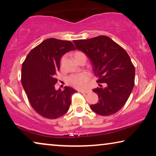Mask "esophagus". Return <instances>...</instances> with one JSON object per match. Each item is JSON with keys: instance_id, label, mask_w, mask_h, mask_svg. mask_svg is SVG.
I'll use <instances>...</instances> for the list:
<instances>
[{"instance_id": "1", "label": "esophagus", "mask_w": 156, "mask_h": 156, "mask_svg": "<svg viewBox=\"0 0 156 156\" xmlns=\"http://www.w3.org/2000/svg\"><path fill=\"white\" fill-rule=\"evenodd\" d=\"M80 92H81L82 94H88L89 92H91L90 90H81L80 91Z\"/></svg>"}]
</instances>
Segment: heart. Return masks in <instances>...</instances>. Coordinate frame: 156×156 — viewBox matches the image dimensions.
Instances as JSON below:
<instances>
[{
  "mask_svg": "<svg viewBox=\"0 0 156 156\" xmlns=\"http://www.w3.org/2000/svg\"><path fill=\"white\" fill-rule=\"evenodd\" d=\"M81 57H85V55L82 52L77 51L74 53V57L76 59L80 58ZM90 75L87 72H81V73L71 74V75L68 76L67 82L68 84L71 85L74 88L76 89H82L85 87L87 82L89 80Z\"/></svg>",
  "mask_w": 156,
  "mask_h": 156,
  "instance_id": "obj_1",
  "label": "heart"
}]
</instances>
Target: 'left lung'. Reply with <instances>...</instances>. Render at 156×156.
Instances as JSON below:
<instances>
[{
  "mask_svg": "<svg viewBox=\"0 0 156 156\" xmlns=\"http://www.w3.org/2000/svg\"><path fill=\"white\" fill-rule=\"evenodd\" d=\"M73 42L77 50L89 57L94 73L99 78V87L93 89L99 102L91 105V109L101 116L119 112L129 99L135 80V67L126 51L104 35Z\"/></svg>",
  "mask_w": 156,
  "mask_h": 156,
  "instance_id": "obj_1",
  "label": "left lung"
}]
</instances>
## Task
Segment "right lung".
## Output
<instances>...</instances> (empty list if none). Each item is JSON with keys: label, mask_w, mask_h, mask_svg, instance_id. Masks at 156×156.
<instances>
[{"label": "right lung", "mask_w": 156, "mask_h": 156, "mask_svg": "<svg viewBox=\"0 0 156 156\" xmlns=\"http://www.w3.org/2000/svg\"><path fill=\"white\" fill-rule=\"evenodd\" d=\"M75 49L68 40L49 38L34 48L23 62V89L32 107L44 118H59L69 110L72 96L76 91L69 87H65L63 91L56 90L55 84L62 56Z\"/></svg>", "instance_id": "right-lung-1"}]
</instances>
